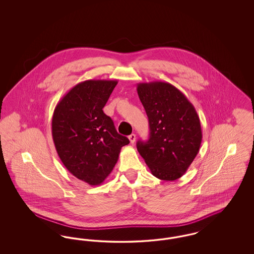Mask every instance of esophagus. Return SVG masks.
<instances>
[{
    "instance_id": "esophagus-1",
    "label": "esophagus",
    "mask_w": 254,
    "mask_h": 254,
    "mask_svg": "<svg viewBox=\"0 0 254 254\" xmlns=\"http://www.w3.org/2000/svg\"><path fill=\"white\" fill-rule=\"evenodd\" d=\"M128 139H129V141H130V143L131 144H134L135 143V140H136V135L135 134H130L129 136H128Z\"/></svg>"
}]
</instances>
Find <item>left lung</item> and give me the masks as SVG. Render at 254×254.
I'll list each match as a JSON object with an SVG mask.
<instances>
[{"label": "left lung", "instance_id": "1", "mask_svg": "<svg viewBox=\"0 0 254 254\" xmlns=\"http://www.w3.org/2000/svg\"><path fill=\"white\" fill-rule=\"evenodd\" d=\"M137 92L150 131L147 142H137V149L153 176L174 181L185 174L199 152V116L188 98L169 83H140Z\"/></svg>", "mask_w": 254, "mask_h": 254}]
</instances>
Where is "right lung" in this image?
<instances>
[{
  "label": "right lung",
  "mask_w": 254,
  "mask_h": 254,
  "mask_svg": "<svg viewBox=\"0 0 254 254\" xmlns=\"http://www.w3.org/2000/svg\"><path fill=\"white\" fill-rule=\"evenodd\" d=\"M116 80H86L61 99L52 117V138L62 163L79 180L98 186L115 167L129 140L103 111Z\"/></svg>",
  "instance_id": "obj_1"
}]
</instances>
